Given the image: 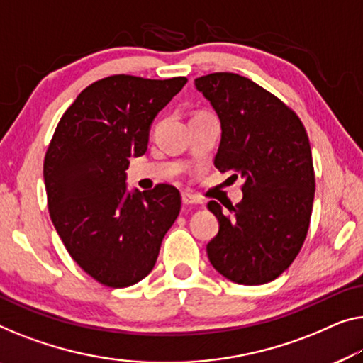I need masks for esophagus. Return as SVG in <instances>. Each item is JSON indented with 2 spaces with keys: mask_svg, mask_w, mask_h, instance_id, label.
<instances>
[{
  "mask_svg": "<svg viewBox=\"0 0 363 363\" xmlns=\"http://www.w3.org/2000/svg\"><path fill=\"white\" fill-rule=\"evenodd\" d=\"M182 203L184 205H199V203H202V200L191 196V194H187V192H182Z\"/></svg>",
  "mask_w": 363,
  "mask_h": 363,
  "instance_id": "34e87169",
  "label": "esophagus"
}]
</instances>
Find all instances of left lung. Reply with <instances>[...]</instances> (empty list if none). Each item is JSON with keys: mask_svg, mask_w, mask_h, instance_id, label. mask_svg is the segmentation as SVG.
Returning <instances> with one entry per match:
<instances>
[{"mask_svg": "<svg viewBox=\"0 0 363 363\" xmlns=\"http://www.w3.org/2000/svg\"><path fill=\"white\" fill-rule=\"evenodd\" d=\"M196 86L221 122L216 169L245 179L242 200L230 213L208 202L220 223L208 259L236 284H267L295 261L310 228L315 167L308 133L294 109L240 74L210 73Z\"/></svg>", "mask_w": 363, "mask_h": 363, "instance_id": "1", "label": "left lung"}]
</instances>
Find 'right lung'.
I'll return each instance as SVG.
<instances>
[{
    "instance_id": "add662e5",
    "label": "right lung",
    "mask_w": 363,
    "mask_h": 363,
    "mask_svg": "<svg viewBox=\"0 0 363 363\" xmlns=\"http://www.w3.org/2000/svg\"><path fill=\"white\" fill-rule=\"evenodd\" d=\"M187 78L112 74L78 94L43 160L48 213L73 261L97 282L123 289L147 277L181 210L169 184L128 194L125 171L145 155L150 125Z\"/></svg>"
}]
</instances>
